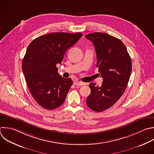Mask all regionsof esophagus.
I'll return each mask as SVG.
<instances>
[{"mask_svg":"<svg viewBox=\"0 0 154 154\" xmlns=\"http://www.w3.org/2000/svg\"><path fill=\"white\" fill-rule=\"evenodd\" d=\"M73 84L75 85H78V86H82L85 85V83L82 82H79V81H75L73 82Z\"/></svg>","mask_w":154,"mask_h":154,"instance_id":"1","label":"esophagus"}]
</instances>
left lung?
<instances>
[{"instance_id": "1", "label": "left lung", "mask_w": 154, "mask_h": 154, "mask_svg": "<svg viewBox=\"0 0 154 154\" xmlns=\"http://www.w3.org/2000/svg\"><path fill=\"white\" fill-rule=\"evenodd\" d=\"M95 48L96 66L103 82L100 87L91 83V93L87 105L96 112L111 107L122 96L129 80L132 62L127 49L119 39L106 33L94 32L85 35Z\"/></svg>"}]
</instances>
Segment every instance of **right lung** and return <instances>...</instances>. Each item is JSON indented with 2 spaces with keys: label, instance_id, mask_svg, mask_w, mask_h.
<instances>
[{
  "label": "right lung",
  "instance_id": "1",
  "mask_svg": "<svg viewBox=\"0 0 154 154\" xmlns=\"http://www.w3.org/2000/svg\"><path fill=\"white\" fill-rule=\"evenodd\" d=\"M82 35L54 32L37 37L28 46L22 70L32 96L43 108L54 109L64 103L73 81L59 75L57 64Z\"/></svg>",
  "mask_w": 154,
  "mask_h": 154
}]
</instances>
